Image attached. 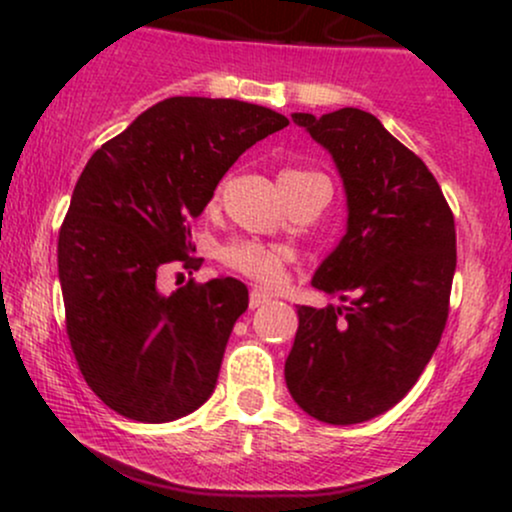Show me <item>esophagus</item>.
Returning <instances> with one entry per match:
<instances>
[{"instance_id":"1","label":"esophagus","mask_w":512,"mask_h":512,"mask_svg":"<svg viewBox=\"0 0 512 512\" xmlns=\"http://www.w3.org/2000/svg\"><path fill=\"white\" fill-rule=\"evenodd\" d=\"M269 301H272V296H269V293H264V291H260V289H252V291H250V308H252V310L262 308V305H267Z\"/></svg>"}]
</instances>
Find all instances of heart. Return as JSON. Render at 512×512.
<instances>
[{
  "instance_id": "b5f03b06",
  "label": "heart",
  "mask_w": 512,
  "mask_h": 512,
  "mask_svg": "<svg viewBox=\"0 0 512 512\" xmlns=\"http://www.w3.org/2000/svg\"><path fill=\"white\" fill-rule=\"evenodd\" d=\"M305 175L313 173H308V170H284V173L279 175V185L281 182L305 178ZM219 257L228 269H233V272L250 276L257 284L272 286L279 281L286 262L291 260V252L281 248V245L257 243V240H236V243H228L226 248H221Z\"/></svg>"
}]
</instances>
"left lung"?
<instances>
[{"label":"left lung","instance_id":"1","mask_svg":"<svg viewBox=\"0 0 512 512\" xmlns=\"http://www.w3.org/2000/svg\"><path fill=\"white\" fill-rule=\"evenodd\" d=\"M291 117L330 151L344 180L346 236L313 286L349 305H298L286 385L313 419L361 424L407 395L443 337L455 219L426 163L375 115L342 108Z\"/></svg>","mask_w":512,"mask_h":512}]
</instances>
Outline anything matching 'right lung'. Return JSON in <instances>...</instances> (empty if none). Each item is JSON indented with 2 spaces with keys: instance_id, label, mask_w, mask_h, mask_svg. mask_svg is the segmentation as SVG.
I'll use <instances>...</instances> for the list:
<instances>
[{
  "instance_id": "1",
  "label": "right lung",
  "mask_w": 512,
  "mask_h": 512,
  "mask_svg": "<svg viewBox=\"0 0 512 512\" xmlns=\"http://www.w3.org/2000/svg\"><path fill=\"white\" fill-rule=\"evenodd\" d=\"M289 125L233 98L151 105L88 158L57 240L67 334L81 375L117 414L166 424L202 407L248 310L238 279L156 289L163 264L202 267L190 221L238 156Z\"/></svg>"
}]
</instances>
